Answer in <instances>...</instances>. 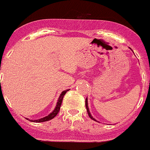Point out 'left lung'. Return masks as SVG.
Wrapping results in <instances>:
<instances>
[{
    "instance_id": "left-lung-1",
    "label": "left lung",
    "mask_w": 150,
    "mask_h": 150,
    "mask_svg": "<svg viewBox=\"0 0 150 150\" xmlns=\"http://www.w3.org/2000/svg\"><path fill=\"white\" fill-rule=\"evenodd\" d=\"M86 109H87L88 115V116H89V117L91 118V119H93V120H95V121H96V119H95L94 118L92 117V115H91V113H90L89 109H88V99H87V98H86Z\"/></svg>"
}]
</instances>
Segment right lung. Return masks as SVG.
Returning <instances> with one entry per match:
<instances>
[{"label": "right lung", "mask_w": 150, "mask_h": 150, "mask_svg": "<svg viewBox=\"0 0 150 150\" xmlns=\"http://www.w3.org/2000/svg\"><path fill=\"white\" fill-rule=\"evenodd\" d=\"M69 89H67V90H64L63 91L62 93H61L60 96H59V98H58V103H57V105H56L55 106V109H54V111L52 112V113H50L49 115L45 116V117L44 118H41L40 119H38V120H31L32 122H46V121H48V120H51L53 118H54L57 115V114L58 113L59 110H60V108H61V105H62V99H63V97L65 95L68 91Z\"/></svg>", "instance_id": "1"}]
</instances>
